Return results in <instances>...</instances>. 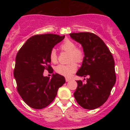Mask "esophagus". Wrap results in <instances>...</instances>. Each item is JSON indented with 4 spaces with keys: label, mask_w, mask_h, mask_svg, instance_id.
I'll return each instance as SVG.
<instances>
[{
    "label": "esophagus",
    "mask_w": 130,
    "mask_h": 130,
    "mask_svg": "<svg viewBox=\"0 0 130 130\" xmlns=\"http://www.w3.org/2000/svg\"><path fill=\"white\" fill-rule=\"evenodd\" d=\"M70 80L71 79H70V78H69V77H66V78H65V80H66V82H69Z\"/></svg>",
    "instance_id": "esophagus-1"
}]
</instances>
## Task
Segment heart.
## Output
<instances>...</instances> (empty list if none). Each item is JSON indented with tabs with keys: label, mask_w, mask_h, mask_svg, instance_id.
Instances as JSON below:
<instances>
[{
	"label": "heart",
	"mask_w": 130,
	"mask_h": 130,
	"mask_svg": "<svg viewBox=\"0 0 130 130\" xmlns=\"http://www.w3.org/2000/svg\"><path fill=\"white\" fill-rule=\"evenodd\" d=\"M60 48L63 51L69 52L70 53L69 59L72 61L68 64H60L55 67L56 72L65 77H70L77 69V65L74 61L80 62L84 58V52L80 48H77L76 44L72 41L65 40L60 44ZM50 60L51 62L56 63L57 62L58 57L55 50L53 49L50 53Z\"/></svg>",
	"instance_id": "obj_1"
}]
</instances>
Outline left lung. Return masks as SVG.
I'll use <instances>...</instances> for the list:
<instances>
[{
  "instance_id": "1",
  "label": "left lung",
  "mask_w": 130,
  "mask_h": 130,
  "mask_svg": "<svg viewBox=\"0 0 130 130\" xmlns=\"http://www.w3.org/2000/svg\"><path fill=\"white\" fill-rule=\"evenodd\" d=\"M70 36L82 44L84 52L82 65L76 75L89 77L85 83L77 80L73 95L81 107L94 109L107 100L115 84V60L104 42L95 34L73 32Z\"/></svg>"
}]
</instances>
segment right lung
<instances>
[{"instance_id":"1","label":"right lung","mask_w":130,"mask_h":130,"mask_svg":"<svg viewBox=\"0 0 130 130\" xmlns=\"http://www.w3.org/2000/svg\"><path fill=\"white\" fill-rule=\"evenodd\" d=\"M64 38V35L54 34L35 35L26 41L17 54L14 70L17 90L32 108L41 109L48 106L65 83V77L58 73H53L52 78L43 76L44 70L53 73L50 53Z\"/></svg>"}]
</instances>
